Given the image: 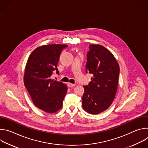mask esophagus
Returning a JSON list of instances; mask_svg holds the SVG:
<instances>
[{"mask_svg": "<svg viewBox=\"0 0 148 148\" xmlns=\"http://www.w3.org/2000/svg\"><path fill=\"white\" fill-rule=\"evenodd\" d=\"M68 86L69 87H74V86H75V84H71V83H68Z\"/></svg>", "mask_w": 148, "mask_h": 148, "instance_id": "1", "label": "esophagus"}]
</instances>
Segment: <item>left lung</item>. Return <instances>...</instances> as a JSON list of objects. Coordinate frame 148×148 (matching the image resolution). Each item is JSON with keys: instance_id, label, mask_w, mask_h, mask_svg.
Masks as SVG:
<instances>
[{"instance_id": "left-lung-1", "label": "left lung", "mask_w": 148, "mask_h": 148, "mask_svg": "<svg viewBox=\"0 0 148 148\" xmlns=\"http://www.w3.org/2000/svg\"><path fill=\"white\" fill-rule=\"evenodd\" d=\"M89 49L86 71L93 77L88 85L84 86L82 106L90 114H98L108 109L114 101L119 67L113 54L105 47L90 45Z\"/></svg>"}]
</instances>
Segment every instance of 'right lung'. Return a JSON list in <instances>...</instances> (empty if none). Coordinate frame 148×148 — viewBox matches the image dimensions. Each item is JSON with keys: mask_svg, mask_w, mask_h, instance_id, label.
<instances>
[{"mask_svg": "<svg viewBox=\"0 0 148 148\" xmlns=\"http://www.w3.org/2000/svg\"><path fill=\"white\" fill-rule=\"evenodd\" d=\"M65 45H45L36 49L26 66L24 83L33 103L47 113L60 110L67 91L66 84L52 79L54 71L58 74L57 64Z\"/></svg>", "mask_w": 148, "mask_h": 148, "instance_id": "1", "label": "right lung"}]
</instances>
